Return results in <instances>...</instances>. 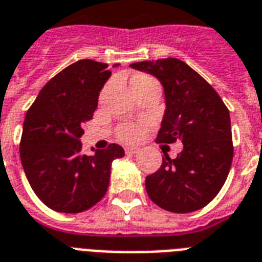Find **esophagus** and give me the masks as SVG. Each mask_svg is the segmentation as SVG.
I'll return each instance as SVG.
<instances>
[{
	"label": "esophagus",
	"mask_w": 262,
	"mask_h": 262,
	"mask_svg": "<svg viewBox=\"0 0 262 262\" xmlns=\"http://www.w3.org/2000/svg\"><path fill=\"white\" fill-rule=\"evenodd\" d=\"M139 151V147H125V152L127 156H133Z\"/></svg>",
	"instance_id": "34e87169"
}]
</instances>
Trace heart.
Segmentation results:
<instances>
[{
  "label": "heart",
  "mask_w": 262,
  "mask_h": 262,
  "mask_svg": "<svg viewBox=\"0 0 262 262\" xmlns=\"http://www.w3.org/2000/svg\"><path fill=\"white\" fill-rule=\"evenodd\" d=\"M152 84H158V83L147 75H140V76H136L132 80V87L135 92L144 89V87L152 86ZM139 135H140V129L135 125H123L118 130V136L123 141H135L139 137Z\"/></svg>",
  "instance_id": "1"
}]
</instances>
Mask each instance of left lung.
<instances>
[{
	"label": "left lung",
	"instance_id": "left-lung-1",
	"mask_svg": "<svg viewBox=\"0 0 262 262\" xmlns=\"http://www.w3.org/2000/svg\"><path fill=\"white\" fill-rule=\"evenodd\" d=\"M164 87L165 112L158 143H183L176 158L164 152L162 165L146 178V190L158 207L176 214L205 207L224 186L232 158L229 110L205 79L178 58L132 63Z\"/></svg>",
	"mask_w": 262,
	"mask_h": 262
}]
</instances>
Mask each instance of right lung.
<instances>
[{"label": "right lung", "mask_w": 262, "mask_h": 262, "mask_svg": "<svg viewBox=\"0 0 262 262\" xmlns=\"http://www.w3.org/2000/svg\"><path fill=\"white\" fill-rule=\"evenodd\" d=\"M106 68L92 59L65 68L42 87L23 122V170L36 195L58 212L77 214L97 204L110 185L112 161L125 156L118 144L82 154L83 125L111 76Z\"/></svg>", "instance_id": "1"}]
</instances>
